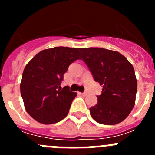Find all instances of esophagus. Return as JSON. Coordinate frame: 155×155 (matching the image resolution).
Returning a JSON list of instances; mask_svg holds the SVG:
<instances>
[{"label":"esophagus","mask_w":155,"mask_h":155,"mask_svg":"<svg viewBox=\"0 0 155 155\" xmlns=\"http://www.w3.org/2000/svg\"><path fill=\"white\" fill-rule=\"evenodd\" d=\"M81 94L83 96H86V95H87V93L86 92V91H84V92H83V93H81Z\"/></svg>","instance_id":"34e87169"}]
</instances>
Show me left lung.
<instances>
[{"label": "left lung", "instance_id": "left-lung-1", "mask_svg": "<svg viewBox=\"0 0 155 155\" xmlns=\"http://www.w3.org/2000/svg\"><path fill=\"white\" fill-rule=\"evenodd\" d=\"M79 50L94 81L103 87L97 104L89 109L91 117L105 125L120 124L135 104L137 82L134 67L119 52L97 47Z\"/></svg>", "mask_w": 155, "mask_h": 155}]
</instances>
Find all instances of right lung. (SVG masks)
Returning <instances> with one entry per match:
<instances>
[{"instance_id":"obj_1","label":"right lung","mask_w":155,"mask_h":155,"mask_svg":"<svg viewBox=\"0 0 155 155\" xmlns=\"http://www.w3.org/2000/svg\"><path fill=\"white\" fill-rule=\"evenodd\" d=\"M79 59V49L59 46L42 50L25 66L20 89L25 110L34 120L53 124L67 116L77 93L60 85L70 64Z\"/></svg>"}]
</instances>
